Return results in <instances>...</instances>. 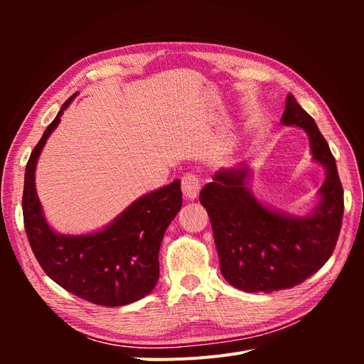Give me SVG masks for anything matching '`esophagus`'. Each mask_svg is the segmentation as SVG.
<instances>
[{
  "mask_svg": "<svg viewBox=\"0 0 364 364\" xmlns=\"http://www.w3.org/2000/svg\"><path fill=\"white\" fill-rule=\"evenodd\" d=\"M200 191V182L196 174H185L182 178V193L188 200H194Z\"/></svg>",
  "mask_w": 364,
  "mask_h": 364,
  "instance_id": "obj_1",
  "label": "esophagus"
}]
</instances>
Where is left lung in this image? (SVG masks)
<instances>
[{"label": "left lung", "instance_id": "8db88e82", "mask_svg": "<svg viewBox=\"0 0 364 364\" xmlns=\"http://www.w3.org/2000/svg\"><path fill=\"white\" fill-rule=\"evenodd\" d=\"M281 123L306 132L313 159L326 171L321 200L310 214L293 217L261 203L249 190L250 170L245 164L220 170L200 191L223 278L249 293L291 289L322 269L333 255L343 218L336 159L314 119L291 94Z\"/></svg>", "mask_w": 364, "mask_h": 364}]
</instances>
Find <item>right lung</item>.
Returning a JSON list of instances; mask_svg holds the SVG:
<instances>
[{
	"instance_id": "1",
	"label": "right lung",
	"mask_w": 364,
	"mask_h": 364,
	"mask_svg": "<svg viewBox=\"0 0 364 364\" xmlns=\"http://www.w3.org/2000/svg\"><path fill=\"white\" fill-rule=\"evenodd\" d=\"M77 94L43 132L26 167L23 214L33 253L62 289L103 306H121L147 296L159 279L165 229L181 211V181L139 197L106 228L86 235H62L47 223L36 193L35 171L48 136Z\"/></svg>"
}]
</instances>
